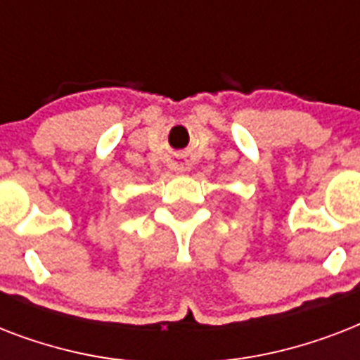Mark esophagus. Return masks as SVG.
Here are the masks:
<instances>
[{"instance_id":"1","label":"esophagus","mask_w":360,"mask_h":360,"mask_svg":"<svg viewBox=\"0 0 360 360\" xmlns=\"http://www.w3.org/2000/svg\"><path fill=\"white\" fill-rule=\"evenodd\" d=\"M168 166L174 169V172H177V174H185V172L191 169V160H188V157H185V155H172V157L168 158Z\"/></svg>"}]
</instances>
